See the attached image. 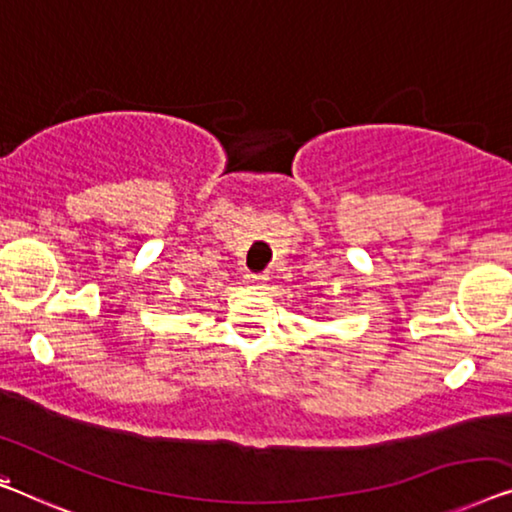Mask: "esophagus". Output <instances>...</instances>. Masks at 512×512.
<instances>
[{
	"instance_id": "34e87169",
	"label": "esophagus",
	"mask_w": 512,
	"mask_h": 512,
	"mask_svg": "<svg viewBox=\"0 0 512 512\" xmlns=\"http://www.w3.org/2000/svg\"><path fill=\"white\" fill-rule=\"evenodd\" d=\"M265 281H268V274H256V272L244 274V284L251 288H263Z\"/></svg>"
}]
</instances>
